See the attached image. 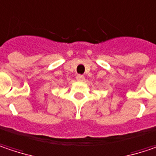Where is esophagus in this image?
<instances>
[{
  "instance_id": "1",
  "label": "esophagus",
  "mask_w": 156,
  "mask_h": 156,
  "mask_svg": "<svg viewBox=\"0 0 156 156\" xmlns=\"http://www.w3.org/2000/svg\"><path fill=\"white\" fill-rule=\"evenodd\" d=\"M76 78H77V80L79 81V82H82V81L85 80V77H84L83 75H78V76L76 77Z\"/></svg>"
}]
</instances>
